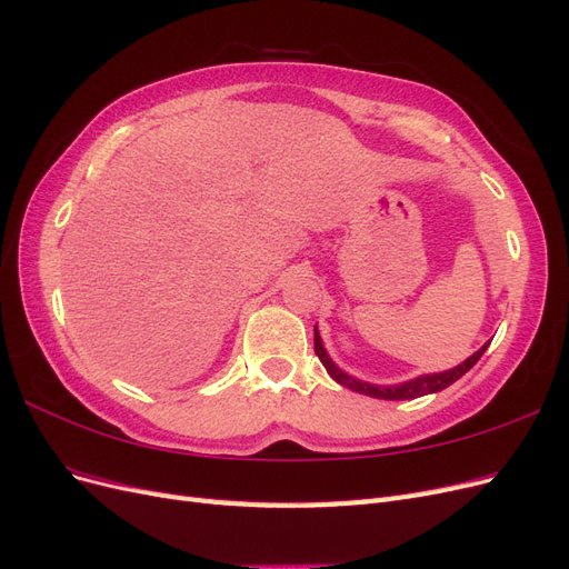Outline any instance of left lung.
I'll use <instances>...</instances> for the list:
<instances>
[{"label": "left lung", "mask_w": 569, "mask_h": 569, "mask_svg": "<svg viewBox=\"0 0 569 569\" xmlns=\"http://www.w3.org/2000/svg\"><path fill=\"white\" fill-rule=\"evenodd\" d=\"M489 341L481 347L479 351H475L468 360H462L460 366L451 368V370H443V372H435V375H420L416 377V380H408V382H401V385H389V387H382V385H370V382H363V380H356V377H351L349 372H343L341 368H337L335 360L327 356L325 347H322V339L318 335V327H316V353L320 358V363L325 366V370L330 372V377L335 382H339L341 387H347L351 391H358V393H366V396H372V399H387V401H403V399H418V396H425V393H437L446 387H451L456 380H460V377L468 372L477 360L481 358V353L487 351Z\"/></svg>", "instance_id": "obj_1"}]
</instances>
